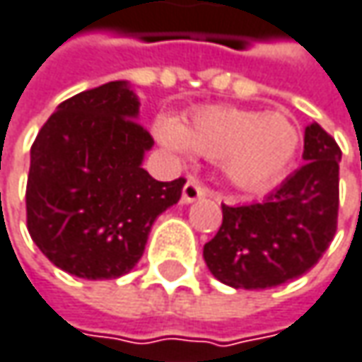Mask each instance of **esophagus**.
<instances>
[{"instance_id": "esophagus-1", "label": "esophagus", "mask_w": 362, "mask_h": 362, "mask_svg": "<svg viewBox=\"0 0 362 362\" xmlns=\"http://www.w3.org/2000/svg\"><path fill=\"white\" fill-rule=\"evenodd\" d=\"M202 197H206V188L197 178H188V182L182 188V202L184 204H190V202H194V200Z\"/></svg>"}]
</instances>
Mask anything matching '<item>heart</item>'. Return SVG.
I'll return each mask as SVG.
<instances>
[{
    "label": "heart",
    "instance_id": "1",
    "mask_svg": "<svg viewBox=\"0 0 362 362\" xmlns=\"http://www.w3.org/2000/svg\"><path fill=\"white\" fill-rule=\"evenodd\" d=\"M156 134L172 150L221 160L227 180L247 192L275 186L288 174L300 148V132L288 115L230 105L198 107L184 125L160 117Z\"/></svg>",
    "mask_w": 362,
    "mask_h": 362
}]
</instances>
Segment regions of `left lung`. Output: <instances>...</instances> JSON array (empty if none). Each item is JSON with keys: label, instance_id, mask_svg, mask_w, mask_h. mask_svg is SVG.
I'll return each instance as SVG.
<instances>
[{"label": "left lung", "instance_id": "obj_1", "mask_svg": "<svg viewBox=\"0 0 362 362\" xmlns=\"http://www.w3.org/2000/svg\"><path fill=\"white\" fill-rule=\"evenodd\" d=\"M306 164L263 202L227 206L204 245L211 274L230 288L267 290L310 272L334 239L342 151L318 123L306 127Z\"/></svg>", "mask_w": 362, "mask_h": 362}]
</instances>
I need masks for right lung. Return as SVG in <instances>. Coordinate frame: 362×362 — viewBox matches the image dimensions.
<instances>
[{"label":"right lung","mask_w":362,"mask_h":362,"mask_svg":"<svg viewBox=\"0 0 362 362\" xmlns=\"http://www.w3.org/2000/svg\"><path fill=\"white\" fill-rule=\"evenodd\" d=\"M125 81L58 105L30 151L25 218L32 241L66 274L115 279L141 259L153 221L182 197L184 178L141 168L153 137Z\"/></svg>","instance_id":"right-lung-1"}]
</instances>
